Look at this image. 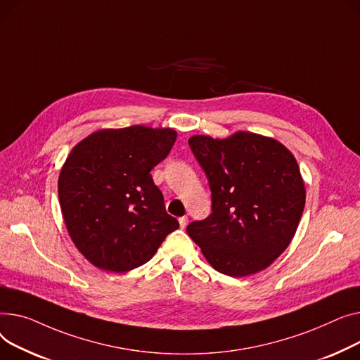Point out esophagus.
Segmentation results:
<instances>
[{
	"mask_svg": "<svg viewBox=\"0 0 360 360\" xmlns=\"http://www.w3.org/2000/svg\"><path fill=\"white\" fill-rule=\"evenodd\" d=\"M179 222H180V228H186V225H187V217L179 218Z\"/></svg>",
	"mask_w": 360,
	"mask_h": 360,
	"instance_id": "34e87169",
	"label": "esophagus"
}]
</instances>
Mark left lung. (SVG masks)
Segmentation results:
<instances>
[{
    "mask_svg": "<svg viewBox=\"0 0 360 360\" xmlns=\"http://www.w3.org/2000/svg\"><path fill=\"white\" fill-rule=\"evenodd\" d=\"M188 146L207 177L212 214L190 222L187 234L228 276L269 267L288 248L304 212L297 160L281 142L250 132L226 139L196 135Z\"/></svg>",
    "mask_w": 360,
    "mask_h": 360,
    "instance_id": "8db88e82",
    "label": "left lung"
}]
</instances>
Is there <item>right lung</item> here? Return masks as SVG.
<instances>
[{"label":"right lung","mask_w":360,"mask_h":360,"mask_svg":"<svg viewBox=\"0 0 360 360\" xmlns=\"http://www.w3.org/2000/svg\"><path fill=\"white\" fill-rule=\"evenodd\" d=\"M176 138L173 129L131 126L98 131L74 146L59 174V203L75 247L96 267H139L179 228L151 176Z\"/></svg>","instance_id":"add662e5"}]
</instances>
